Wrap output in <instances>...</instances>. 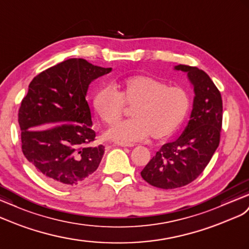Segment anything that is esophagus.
Segmentation results:
<instances>
[{
	"label": "esophagus",
	"instance_id": "obj_1",
	"mask_svg": "<svg viewBox=\"0 0 249 249\" xmlns=\"http://www.w3.org/2000/svg\"><path fill=\"white\" fill-rule=\"evenodd\" d=\"M116 145H118V146H122V147H132V146H133V144L125 143V142H116Z\"/></svg>",
	"mask_w": 249,
	"mask_h": 249
}]
</instances>
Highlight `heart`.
Here are the masks:
<instances>
[{"label":"heart","instance_id":"heart-1","mask_svg":"<svg viewBox=\"0 0 249 249\" xmlns=\"http://www.w3.org/2000/svg\"><path fill=\"white\" fill-rule=\"evenodd\" d=\"M93 109L100 119L113 125L122 118L125 105L134 106L132 119L121 122L106 132L108 139L138 142L151 136L155 140L169 138L180 129L190 108V98L180 86L149 75H132L112 85L101 86L92 98Z\"/></svg>","mask_w":249,"mask_h":249}]
</instances>
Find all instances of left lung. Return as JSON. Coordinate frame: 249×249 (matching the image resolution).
<instances>
[{
    "mask_svg": "<svg viewBox=\"0 0 249 249\" xmlns=\"http://www.w3.org/2000/svg\"><path fill=\"white\" fill-rule=\"evenodd\" d=\"M187 73L195 99L190 120L181 137L164 144L141 171L150 185L162 189L185 186L199 177L220 143L223 104L219 89L197 67L175 66Z\"/></svg>",
    "mask_w": 249,
    "mask_h": 249,
    "instance_id": "1",
    "label": "left lung"
}]
</instances>
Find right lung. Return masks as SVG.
Wrapping results in <instances>:
<instances>
[{
	"label": "right lung",
	"instance_id": "obj_1",
	"mask_svg": "<svg viewBox=\"0 0 249 249\" xmlns=\"http://www.w3.org/2000/svg\"><path fill=\"white\" fill-rule=\"evenodd\" d=\"M111 68L69 59L35 76L18 109L22 151L47 182L80 185L99 167L104 146H92L90 83Z\"/></svg>",
	"mask_w": 249,
	"mask_h": 249
}]
</instances>
